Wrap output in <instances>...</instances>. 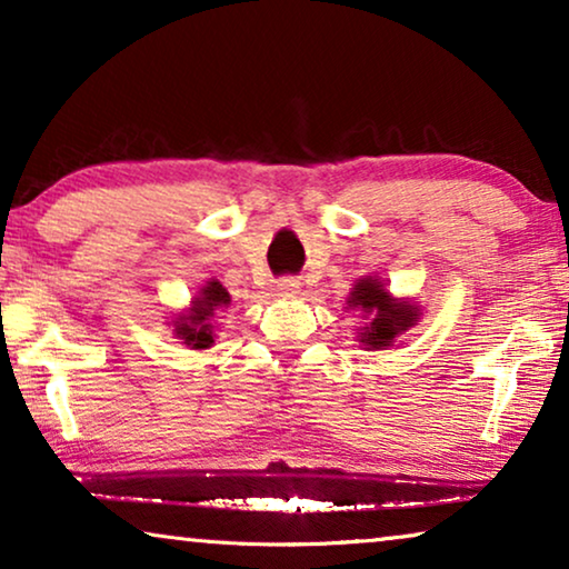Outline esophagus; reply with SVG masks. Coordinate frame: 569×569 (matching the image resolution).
Instances as JSON below:
<instances>
[{"label":"esophagus","mask_w":569,"mask_h":569,"mask_svg":"<svg viewBox=\"0 0 569 569\" xmlns=\"http://www.w3.org/2000/svg\"><path fill=\"white\" fill-rule=\"evenodd\" d=\"M277 295H282V298H298V295H300V282L295 277H282L277 282Z\"/></svg>","instance_id":"obj_1"}]
</instances>
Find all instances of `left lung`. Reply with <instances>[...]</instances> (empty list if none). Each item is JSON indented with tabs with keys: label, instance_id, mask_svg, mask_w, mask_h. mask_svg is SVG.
Segmentation results:
<instances>
[{
	"label": "left lung",
	"instance_id": "left-lung-1",
	"mask_svg": "<svg viewBox=\"0 0 569 569\" xmlns=\"http://www.w3.org/2000/svg\"><path fill=\"white\" fill-rule=\"evenodd\" d=\"M347 308L362 310V316L368 318V326L360 329V341L368 349L393 347L396 337L409 331L419 318L417 306L407 300H396L383 282L372 277H365L352 287Z\"/></svg>",
	"mask_w": 569,
	"mask_h": 569
}]
</instances>
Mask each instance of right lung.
<instances>
[{
    "mask_svg": "<svg viewBox=\"0 0 569 569\" xmlns=\"http://www.w3.org/2000/svg\"><path fill=\"white\" fill-rule=\"evenodd\" d=\"M228 306L230 292L224 290L217 279H209V282L199 290L197 298L191 300V308L183 310V313L173 321L176 337L189 349H209L214 345L212 318L217 310Z\"/></svg>",
    "mask_w": 569,
    "mask_h": 569,
    "instance_id": "right-lung-1",
    "label": "right lung"
}]
</instances>
